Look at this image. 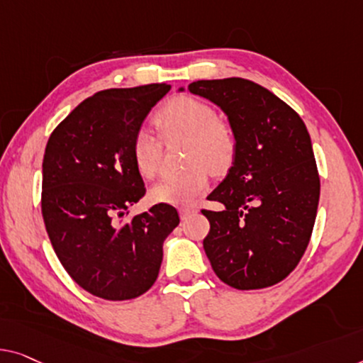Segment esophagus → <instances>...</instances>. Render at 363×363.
<instances>
[{"label":"esophagus","instance_id":"esophagus-1","mask_svg":"<svg viewBox=\"0 0 363 363\" xmlns=\"http://www.w3.org/2000/svg\"><path fill=\"white\" fill-rule=\"evenodd\" d=\"M179 213H181V218H182V220H187L189 216L196 215V213H197V210L194 208V207H186V208H181V210H179Z\"/></svg>","mask_w":363,"mask_h":363}]
</instances>
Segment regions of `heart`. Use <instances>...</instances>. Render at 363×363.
<instances>
[{
	"label": "heart",
	"mask_w": 363,
	"mask_h": 363,
	"mask_svg": "<svg viewBox=\"0 0 363 363\" xmlns=\"http://www.w3.org/2000/svg\"><path fill=\"white\" fill-rule=\"evenodd\" d=\"M166 142L187 140V163L181 172H167L151 189V199L160 203L186 207L208 187L207 164L215 172L225 171L236 153V132L226 118L216 117L208 102L192 96L167 101L155 118ZM132 156L140 174L155 177L163 166V143L150 130H138L132 142Z\"/></svg>",
	"instance_id": "obj_1"
}]
</instances>
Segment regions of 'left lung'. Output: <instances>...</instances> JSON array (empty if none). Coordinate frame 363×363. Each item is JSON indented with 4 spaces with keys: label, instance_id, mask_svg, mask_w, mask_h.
Segmentation results:
<instances>
[{
    "label": "left lung",
    "instance_id": "obj_1",
    "mask_svg": "<svg viewBox=\"0 0 363 363\" xmlns=\"http://www.w3.org/2000/svg\"><path fill=\"white\" fill-rule=\"evenodd\" d=\"M189 91L218 106L236 132L233 166L207 197L223 210H202L210 221L203 250L213 272L238 290L279 284L305 254L320 202L306 125L250 79H200Z\"/></svg>",
    "mask_w": 363,
    "mask_h": 363
}]
</instances>
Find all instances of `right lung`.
Masks as SVG:
<instances>
[{
  "instance_id": "add662e5",
  "label": "right lung",
  "mask_w": 363,
  "mask_h": 363,
  "mask_svg": "<svg viewBox=\"0 0 363 363\" xmlns=\"http://www.w3.org/2000/svg\"><path fill=\"white\" fill-rule=\"evenodd\" d=\"M169 84L106 89L58 123L42 163V216L57 257L81 289L104 300L151 289L163 242L179 225L167 203L125 220L147 189L135 166V133Z\"/></svg>"
}]
</instances>
